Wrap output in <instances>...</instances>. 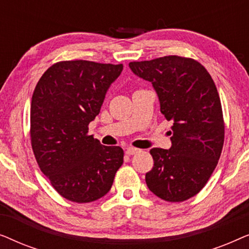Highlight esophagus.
Masks as SVG:
<instances>
[{"label": "esophagus", "mask_w": 249, "mask_h": 249, "mask_svg": "<svg viewBox=\"0 0 249 249\" xmlns=\"http://www.w3.org/2000/svg\"><path fill=\"white\" fill-rule=\"evenodd\" d=\"M138 152H141V149L135 148V147H129V148H127V151H125V154H127V155H134Z\"/></svg>", "instance_id": "esophagus-1"}]
</instances>
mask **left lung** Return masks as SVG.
<instances>
[{"mask_svg":"<svg viewBox=\"0 0 249 249\" xmlns=\"http://www.w3.org/2000/svg\"><path fill=\"white\" fill-rule=\"evenodd\" d=\"M132 72L151 81L161 112L173 121L170 149L152 148L154 166L146 173L149 190L179 203L204 188L222 152L224 120L216 86L198 61L169 55L129 63Z\"/></svg>","mask_w":249,"mask_h":249,"instance_id":"obj_1","label":"left lung"}]
</instances>
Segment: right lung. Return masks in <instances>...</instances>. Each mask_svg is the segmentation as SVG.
I'll use <instances>...</instances> for the list:
<instances>
[{
	"instance_id": "1",
	"label": "right lung",
	"mask_w": 249,
	"mask_h": 249,
	"mask_svg": "<svg viewBox=\"0 0 249 249\" xmlns=\"http://www.w3.org/2000/svg\"><path fill=\"white\" fill-rule=\"evenodd\" d=\"M122 64L60 61L37 83L30 105V142L38 166L61 196L90 203L110 192L124 149L88 135Z\"/></svg>"
}]
</instances>
